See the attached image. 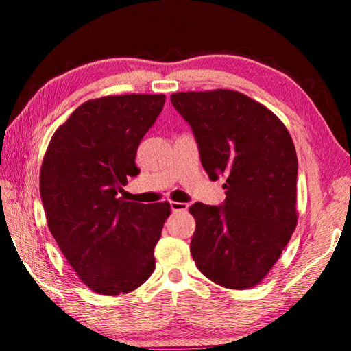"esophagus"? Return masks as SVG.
<instances>
[{
  "label": "esophagus",
  "instance_id": "1",
  "mask_svg": "<svg viewBox=\"0 0 351 351\" xmlns=\"http://www.w3.org/2000/svg\"><path fill=\"white\" fill-rule=\"evenodd\" d=\"M171 212H186L189 209L187 203H178V201H171L170 203Z\"/></svg>",
  "mask_w": 351,
  "mask_h": 351
}]
</instances>
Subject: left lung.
<instances>
[{
    "label": "left lung",
    "instance_id": "left-lung-1",
    "mask_svg": "<svg viewBox=\"0 0 351 351\" xmlns=\"http://www.w3.org/2000/svg\"><path fill=\"white\" fill-rule=\"evenodd\" d=\"M198 144L212 181L226 182L219 206L195 203L190 252L209 280L230 289L260 283L297 224V154L274 112L230 90L170 96Z\"/></svg>",
    "mask_w": 351,
    "mask_h": 351
}]
</instances>
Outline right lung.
<instances>
[{
	"label": "right lung",
	"instance_id": "right-lung-1",
	"mask_svg": "<svg viewBox=\"0 0 351 351\" xmlns=\"http://www.w3.org/2000/svg\"><path fill=\"white\" fill-rule=\"evenodd\" d=\"M164 94L106 96L82 104L57 128L40 171L47 226L80 280L94 293L125 294L154 271V246L169 203L119 198Z\"/></svg>",
	"mask_w": 351,
	"mask_h": 351
}]
</instances>
